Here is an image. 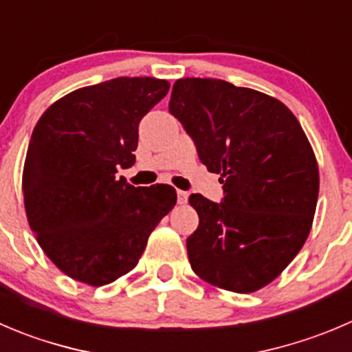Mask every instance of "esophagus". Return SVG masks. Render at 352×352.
Listing matches in <instances>:
<instances>
[{
	"mask_svg": "<svg viewBox=\"0 0 352 352\" xmlns=\"http://www.w3.org/2000/svg\"><path fill=\"white\" fill-rule=\"evenodd\" d=\"M187 197H189V194L186 190H177V201H179V204H186Z\"/></svg>",
	"mask_w": 352,
	"mask_h": 352,
	"instance_id": "1",
	"label": "esophagus"
}]
</instances>
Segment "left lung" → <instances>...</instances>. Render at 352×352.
Masks as SVG:
<instances>
[{
  "label": "left lung",
  "instance_id": "left-lung-1",
  "mask_svg": "<svg viewBox=\"0 0 352 352\" xmlns=\"http://www.w3.org/2000/svg\"><path fill=\"white\" fill-rule=\"evenodd\" d=\"M168 110L223 184L221 203L189 197L199 214L187 239L194 274L241 294L265 287L301 251L315 217L318 163L301 124L275 98L220 78H179Z\"/></svg>",
  "mask_w": 352,
  "mask_h": 352
}]
</instances>
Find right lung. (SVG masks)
I'll return each instance as SVG.
<instances>
[{
  "label": "right lung",
  "mask_w": 352,
  "mask_h": 352,
  "mask_svg": "<svg viewBox=\"0 0 352 352\" xmlns=\"http://www.w3.org/2000/svg\"><path fill=\"white\" fill-rule=\"evenodd\" d=\"M168 89L163 78H111L58 100L34 127L22 175L27 220L74 280L100 287L129 274L175 206L172 186L115 175L135 163L139 122Z\"/></svg>",
  "instance_id": "obj_1"
}]
</instances>
